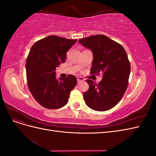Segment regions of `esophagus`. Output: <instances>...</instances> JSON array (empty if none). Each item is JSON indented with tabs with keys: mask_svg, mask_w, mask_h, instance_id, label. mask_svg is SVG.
Masks as SVG:
<instances>
[{
	"mask_svg": "<svg viewBox=\"0 0 156 156\" xmlns=\"http://www.w3.org/2000/svg\"><path fill=\"white\" fill-rule=\"evenodd\" d=\"M77 82H78V83H80V82L84 81V79H83V77H77Z\"/></svg>",
	"mask_w": 156,
	"mask_h": 156,
	"instance_id": "1",
	"label": "esophagus"
}]
</instances>
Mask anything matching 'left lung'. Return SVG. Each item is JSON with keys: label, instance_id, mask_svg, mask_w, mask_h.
<instances>
[{"label": "left lung", "instance_id": "1", "mask_svg": "<svg viewBox=\"0 0 156 156\" xmlns=\"http://www.w3.org/2000/svg\"><path fill=\"white\" fill-rule=\"evenodd\" d=\"M79 43L92 52L90 73H101L103 77L98 84L90 79L86 81L89 85L83 94L86 105L97 111L109 110L120 101L127 87L131 68L126 52L104 35L84 37Z\"/></svg>", "mask_w": 156, "mask_h": 156}]
</instances>
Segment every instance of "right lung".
Masks as SVG:
<instances>
[{
  "instance_id": "1",
  "label": "right lung",
  "mask_w": 156,
  "mask_h": 156,
  "mask_svg": "<svg viewBox=\"0 0 156 156\" xmlns=\"http://www.w3.org/2000/svg\"><path fill=\"white\" fill-rule=\"evenodd\" d=\"M77 40L49 36L32 45L26 62L28 87L36 101L47 108H58L68 101L77 84L74 75L56 77V68L64 63L67 51Z\"/></svg>"
}]
</instances>
